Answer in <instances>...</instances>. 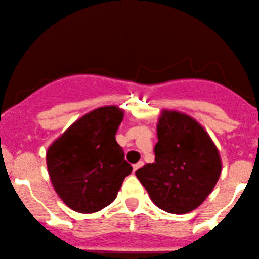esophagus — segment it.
Returning <instances> with one entry per match:
<instances>
[{
  "label": "esophagus",
  "mask_w": 259,
  "mask_h": 259,
  "mask_svg": "<svg viewBox=\"0 0 259 259\" xmlns=\"http://www.w3.org/2000/svg\"><path fill=\"white\" fill-rule=\"evenodd\" d=\"M142 165H144V162H142V161H139V162H137V164H135L134 165V173H136V171L139 170L140 168H141Z\"/></svg>",
  "instance_id": "esophagus-1"
}]
</instances>
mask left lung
<instances>
[{
  "instance_id": "left-lung-1",
  "label": "left lung",
  "mask_w": 259,
  "mask_h": 259,
  "mask_svg": "<svg viewBox=\"0 0 259 259\" xmlns=\"http://www.w3.org/2000/svg\"><path fill=\"white\" fill-rule=\"evenodd\" d=\"M156 130L155 162L144 165L136 177L157 207L188 213L215 188L223 168L220 152L205 128L186 113L162 109Z\"/></svg>"
}]
</instances>
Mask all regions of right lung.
<instances>
[{"label":"right lung","mask_w":259,"mask_h":259,"mask_svg":"<svg viewBox=\"0 0 259 259\" xmlns=\"http://www.w3.org/2000/svg\"><path fill=\"white\" fill-rule=\"evenodd\" d=\"M124 117L117 105L86 113L47 150L53 188L71 210L93 213L109 206L132 171L115 134Z\"/></svg>","instance_id":"add662e5"}]
</instances>
